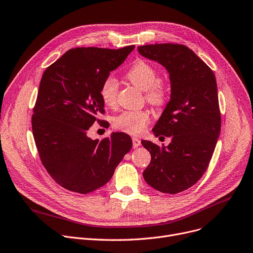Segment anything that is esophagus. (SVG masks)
I'll return each instance as SVG.
<instances>
[{
    "label": "esophagus",
    "mask_w": 253,
    "mask_h": 253,
    "mask_svg": "<svg viewBox=\"0 0 253 253\" xmlns=\"http://www.w3.org/2000/svg\"><path fill=\"white\" fill-rule=\"evenodd\" d=\"M132 142H133V147H134V148H137V147H139V146L141 145L140 139L136 138V137H133V138H132Z\"/></svg>",
    "instance_id": "esophagus-1"
}]
</instances>
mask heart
I'll list each match as a JSON object with an SVG mask.
<instances>
[{
    "label": "heart",
    "mask_w": 253,
    "mask_h": 253,
    "mask_svg": "<svg viewBox=\"0 0 253 253\" xmlns=\"http://www.w3.org/2000/svg\"><path fill=\"white\" fill-rule=\"evenodd\" d=\"M155 68L144 60H137L126 73V79L141 90L145 91L148 103L154 106L162 105L166 99V88L157 81ZM118 82L114 77H108L102 84L100 95L103 103L113 108L117 102ZM150 122V115L145 110L124 111L113 120V126L129 135H140Z\"/></svg>",
    "instance_id": "obj_1"
}]
</instances>
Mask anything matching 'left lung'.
I'll return each mask as SVG.
<instances>
[{
	"label": "left lung",
	"instance_id": "left-lung-1",
	"mask_svg": "<svg viewBox=\"0 0 253 253\" xmlns=\"http://www.w3.org/2000/svg\"><path fill=\"white\" fill-rule=\"evenodd\" d=\"M138 52L162 64L169 75L170 100L152 132L170 137L168 146L142 140L151 155L143 171L153 189L177 194L202 177L209 166L221 130L214 73L192 49L180 44H149Z\"/></svg>",
	"mask_w": 253,
	"mask_h": 253
}]
</instances>
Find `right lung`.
<instances>
[{"label":"right lung","instance_id":"obj_1","mask_svg":"<svg viewBox=\"0 0 253 253\" xmlns=\"http://www.w3.org/2000/svg\"><path fill=\"white\" fill-rule=\"evenodd\" d=\"M134 47L71 49L42 76L32 116L34 140L44 168L68 191L88 194L106 185L132 147L123 132L102 140L87 133L104 113L102 84Z\"/></svg>","mask_w":253,"mask_h":253}]
</instances>
